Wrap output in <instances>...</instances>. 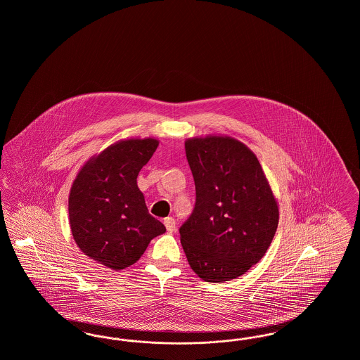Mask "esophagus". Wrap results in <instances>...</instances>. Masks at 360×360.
<instances>
[{
  "label": "esophagus",
  "mask_w": 360,
  "mask_h": 360,
  "mask_svg": "<svg viewBox=\"0 0 360 360\" xmlns=\"http://www.w3.org/2000/svg\"><path fill=\"white\" fill-rule=\"evenodd\" d=\"M163 224H165V226H166V229L169 231V232H175V220L172 219V217H166L165 220H163Z\"/></svg>",
  "instance_id": "obj_1"
}]
</instances>
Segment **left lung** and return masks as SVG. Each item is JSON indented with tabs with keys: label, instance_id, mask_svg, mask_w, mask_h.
Returning a JSON list of instances; mask_svg holds the SVG:
<instances>
[{
	"label": "left lung",
	"instance_id": "obj_1",
	"mask_svg": "<svg viewBox=\"0 0 360 360\" xmlns=\"http://www.w3.org/2000/svg\"><path fill=\"white\" fill-rule=\"evenodd\" d=\"M195 204L181 225V243L193 271L206 282L247 273L274 239L279 212L255 154L228 136L185 143Z\"/></svg>",
	"mask_w": 360,
	"mask_h": 360
}]
</instances>
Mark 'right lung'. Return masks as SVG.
<instances>
[{
    "mask_svg": "<svg viewBox=\"0 0 360 360\" xmlns=\"http://www.w3.org/2000/svg\"><path fill=\"white\" fill-rule=\"evenodd\" d=\"M155 139L122 140L89 160L70 191L69 217L77 245L103 266L122 270L166 232L148 213L139 172L158 148Z\"/></svg>",
    "mask_w": 360,
    "mask_h": 360,
    "instance_id": "right-lung-1",
    "label": "right lung"
}]
</instances>
